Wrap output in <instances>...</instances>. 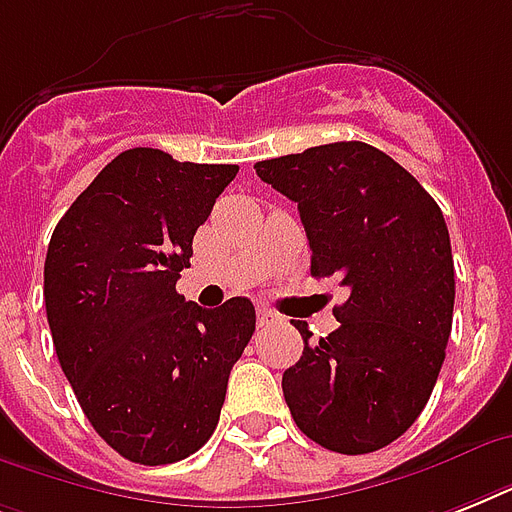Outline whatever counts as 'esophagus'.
I'll list each match as a JSON object with an SVG mask.
<instances>
[{
  "instance_id": "34e87169",
  "label": "esophagus",
  "mask_w": 512,
  "mask_h": 512,
  "mask_svg": "<svg viewBox=\"0 0 512 512\" xmlns=\"http://www.w3.org/2000/svg\"><path fill=\"white\" fill-rule=\"evenodd\" d=\"M279 321V316L273 311H268V308H257V324L260 327H271V324H276Z\"/></svg>"
}]
</instances>
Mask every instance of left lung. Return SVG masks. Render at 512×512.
<instances>
[{"label": "left lung", "instance_id": "left-lung-1", "mask_svg": "<svg viewBox=\"0 0 512 512\" xmlns=\"http://www.w3.org/2000/svg\"><path fill=\"white\" fill-rule=\"evenodd\" d=\"M292 199L311 244V273L350 289L340 327L281 377L297 428L329 452L393 444L428 404L454 311L449 228L425 188L369 143H329L255 164Z\"/></svg>", "mask_w": 512, "mask_h": 512}]
</instances>
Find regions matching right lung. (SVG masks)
I'll return each instance as SVG.
<instances>
[{
  "instance_id": "obj_1",
  "label": "right lung",
  "mask_w": 512,
  "mask_h": 512,
  "mask_svg": "<svg viewBox=\"0 0 512 512\" xmlns=\"http://www.w3.org/2000/svg\"><path fill=\"white\" fill-rule=\"evenodd\" d=\"M236 172L130 148L52 231L44 305L55 353L90 425L124 460L170 465L199 452L255 332L247 297L204 311L175 289L193 233Z\"/></svg>"
}]
</instances>
